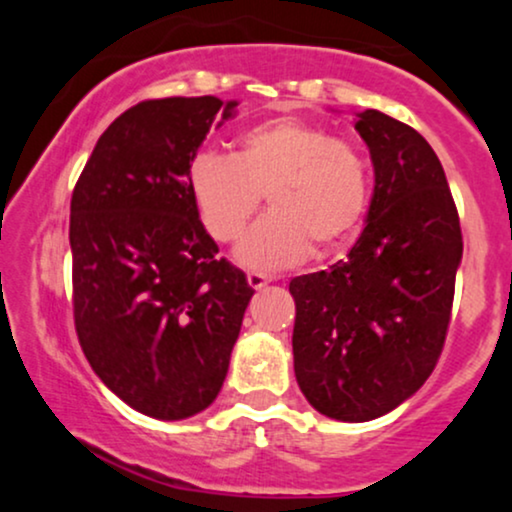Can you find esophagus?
<instances>
[{"label":"esophagus","mask_w":512,"mask_h":512,"mask_svg":"<svg viewBox=\"0 0 512 512\" xmlns=\"http://www.w3.org/2000/svg\"><path fill=\"white\" fill-rule=\"evenodd\" d=\"M247 282H249L251 289H263V286L270 282V277L268 275H261V272H249Z\"/></svg>","instance_id":"34e87169"}]
</instances>
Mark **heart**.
Listing matches in <instances>:
<instances>
[{
	"instance_id": "heart-1",
	"label": "heart",
	"mask_w": 512,
	"mask_h": 512,
	"mask_svg": "<svg viewBox=\"0 0 512 512\" xmlns=\"http://www.w3.org/2000/svg\"><path fill=\"white\" fill-rule=\"evenodd\" d=\"M207 233L233 242L268 193L272 214L237 244V261L254 270H284L317 249L331 256L359 233L370 200L363 153L324 128L277 118L244 130L235 153L205 151L188 172Z\"/></svg>"
}]
</instances>
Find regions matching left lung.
I'll list each match as a JSON object with an SVG mask.
<instances>
[{
	"label": "left lung",
	"mask_w": 512,
	"mask_h": 512,
	"mask_svg": "<svg viewBox=\"0 0 512 512\" xmlns=\"http://www.w3.org/2000/svg\"><path fill=\"white\" fill-rule=\"evenodd\" d=\"M373 198L345 261L293 277V370L321 415L370 422L433 373L450 326L461 228L429 142L377 109L356 114Z\"/></svg>",
	"instance_id": "left-lung-1"
}]
</instances>
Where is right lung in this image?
<instances>
[{
    "mask_svg": "<svg viewBox=\"0 0 512 512\" xmlns=\"http://www.w3.org/2000/svg\"><path fill=\"white\" fill-rule=\"evenodd\" d=\"M237 102L146 100L97 139L72 193L74 324L95 375L153 419L214 403L254 289L202 226L191 163ZM216 125V128H219Z\"/></svg>",
    "mask_w": 512,
    "mask_h": 512,
    "instance_id": "obj_1",
    "label": "right lung"
}]
</instances>
